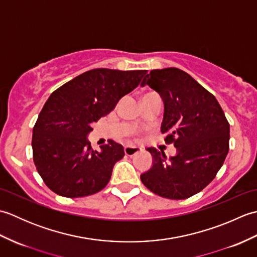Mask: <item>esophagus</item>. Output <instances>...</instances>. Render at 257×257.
<instances>
[{
    "mask_svg": "<svg viewBox=\"0 0 257 257\" xmlns=\"http://www.w3.org/2000/svg\"><path fill=\"white\" fill-rule=\"evenodd\" d=\"M141 149L139 147H136V146H124V154L129 156V157H133L136 154H138Z\"/></svg>",
    "mask_w": 257,
    "mask_h": 257,
    "instance_id": "1",
    "label": "esophagus"
}]
</instances>
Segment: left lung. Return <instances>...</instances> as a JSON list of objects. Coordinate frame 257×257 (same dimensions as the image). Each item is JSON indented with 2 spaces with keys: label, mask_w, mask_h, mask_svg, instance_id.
I'll list each match as a JSON object with an SVG mask.
<instances>
[{
  "label": "left lung",
  "mask_w": 257,
  "mask_h": 257,
  "mask_svg": "<svg viewBox=\"0 0 257 257\" xmlns=\"http://www.w3.org/2000/svg\"><path fill=\"white\" fill-rule=\"evenodd\" d=\"M148 85L163 101L161 133L177 154L148 148L152 166L141 173L143 183L162 198L183 200L203 190L223 166L228 152L230 124L211 92L183 70L154 69L141 86Z\"/></svg>",
  "instance_id": "1"
}]
</instances>
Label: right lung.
<instances>
[{
    "mask_svg": "<svg viewBox=\"0 0 257 257\" xmlns=\"http://www.w3.org/2000/svg\"><path fill=\"white\" fill-rule=\"evenodd\" d=\"M146 74L95 68L52 92L33 128L32 148L37 171L53 192L80 198L106 187L114 163L124 156L123 147L109 140L94 150L88 140L91 125L112 111Z\"/></svg>",
    "mask_w": 257,
    "mask_h": 257,
    "instance_id": "right-lung-1",
    "label": "right lung"
}]
</instances>
